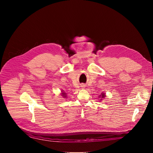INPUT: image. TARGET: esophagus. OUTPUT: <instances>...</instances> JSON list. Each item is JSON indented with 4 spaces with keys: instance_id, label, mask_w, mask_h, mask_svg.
<instances>
[{
    "instance_id": "esophagus-1",
    "label": "esophagus",
    "mask_w": 153,
    "mask_h": 153,
    "mask_svg": "<svg viewBox=\"0 0 153 153\" xmlns=\"http://www.w3.org/2000/svg\"><path fill=\"white\" fill-rule=\"evenodd\" d=\"M83 86H83V85H82V88H83Z\"/></svg>"
}]
</instances>
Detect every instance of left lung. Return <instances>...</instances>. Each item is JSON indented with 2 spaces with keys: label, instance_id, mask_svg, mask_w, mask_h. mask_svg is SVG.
I'll return each mask as SVG.
<instances>
[{
  "label": "left lung",
  "instance_id": "left-lung-1",
  "mask_svg": "<svg viewBox=\"0 0 153 153\" xmlns=\"http://www.w3.org/2000/svg\"><path fill=\"white\" fill-rule=\"evenodd\" d=\"M100 96L101 97H100L99 96V97L101 98V99H102V98H103V97H105V93H102L101 94V95H100Z\"/></svg>",
  "mask_w": 153,
  "mask_h": 153
}]
</instances>
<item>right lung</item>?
Here are the masks:
<instances>
[{"mask_svg":"<svg viewBox=\"0 0 153 153\" xmlns=\"http://www.w3.org/2000/svg\"><path fill=\"white\" fill-rule=\"evenodd\" d=\"M62 96H63V97H66L67 96H66V93H65L64 92H62Z\"/></svg>","mask_w":153,"mask_h":153,"instance_id":"right-lung-1","label":"right lung"}]
</instances>
